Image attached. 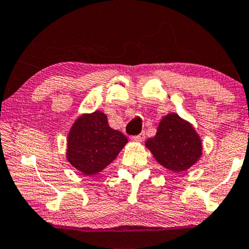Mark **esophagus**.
<instances>
[{
  "mask_svg": "<svg viewBox=\"0 0 249 249\" xmlns=\"http://www.w3.org/2000/svg\"><path fill=\"white\" fill-rule=\"evenodd\" d=\"M132 140L138 142H142L143 140H145V132H142L140 134H138V136L132 137Z\"/></svg>",
  "mask_w": 249,
  "mask_h": 249,
  "instance_id": "obj_1",
  "label": "esophagus"
}]
</instances>
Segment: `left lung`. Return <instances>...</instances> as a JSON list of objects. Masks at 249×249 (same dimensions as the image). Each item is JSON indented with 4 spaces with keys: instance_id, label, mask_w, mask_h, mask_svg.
I'll return each mask as SVG.
<instances>
[{
    "instance_id": "1",
    "label": "left lung",
    "mask_w": 249,
    "mask_h": 249,
    "mask_svg": "<svg viewBox=\"0 0 249 249\" xmlns=\"http://www.w3.org/2000/svg\"><path fill=\"white\" fill-rule=\"evenodd\" d=\"M155 160L173 172H184L199 160L202 142L193 125L178 113L161 119L157 134L146 142Z\"/></svg>"
}]
</instances>
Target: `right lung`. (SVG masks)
<instances>
[{
    "label": "right lung",
    "mask_w": 249,
    "mask_h": 249,
    "mask_svg": "<svg viewBox=\"0 0 249 249\" xmlns=\"http://www.w3.org/2000/svg\"><path fill=\"white\" fill-rule=\"evenodd\" d=\"M127 138L107 124L103 112L80 116L68 133L67 160L85 175L103 170L126 145Z\"/></svg>",
    "instance_id": "right-lung-1"
}]
</instances>
